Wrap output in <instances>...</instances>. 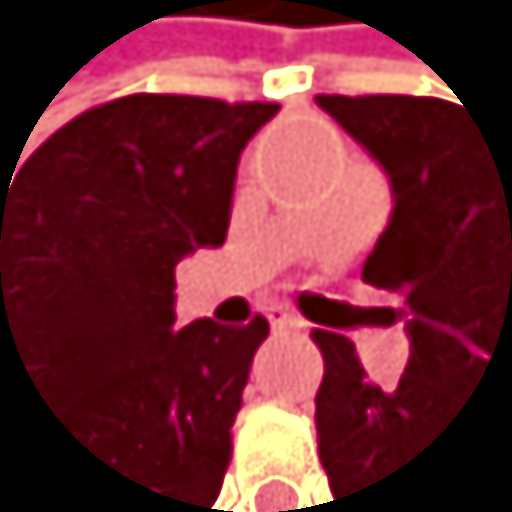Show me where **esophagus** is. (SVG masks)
<instances>
[{
  "mask_svg": "<svg viewBox=\"0 0 512 512\" xmlns=\"http://www.w3.org/2000/svg\"><path fill=\"white\" fill-rule=\"evenodd\" d=\"M269 325H273L277 333H286V329H299L303 320H299L295 312H290V308H269Z\"/></svg>",
  "mask_w": 512,
  "mask_h": 512,
  "instance_id": "obj_1",
  "label": "esophagus"
}]
</instances>
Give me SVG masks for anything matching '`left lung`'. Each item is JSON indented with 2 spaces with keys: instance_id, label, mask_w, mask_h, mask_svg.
Returning <instances> with one entry per match:
<instances>
[{
  "instance_id": "left-lung-1",
  "label": "left lung",
  "mask_w": 512,
  "mask_h": 512,
  "mask_svg": "<svg viewBox=\"0 0 512 512\" xmlns=\"http://www.w3.org/2000/svg\"><path fill=\"white\" fill-rule=\"evenodd\" d=\"M333 114L389 170L393 217L363 282L406 299L411 363L393 389L368 381L350 338L316 329L325 381L316 445L333 509L389 512L415 492L432 436L471 398H512V123H479L441 97H338Z\"/></svg>"
}]
</instances>
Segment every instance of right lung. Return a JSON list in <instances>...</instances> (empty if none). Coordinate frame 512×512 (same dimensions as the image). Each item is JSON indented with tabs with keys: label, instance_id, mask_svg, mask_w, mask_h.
<instances>
[{
	"label": "right lung",
	"instance_id": "obj_1",
	"mask_svg": "<svg viewBox=\"0 0 512 512\" xmlns=\"http://www.w3.org/2000/svg\"><path fill=\"white\" fill-rule=\"evenodd\" d=\"M273 114L131 93L0 174V372L114 479V512H209L222 492L269 320L174 329V265L226 243L239 153Z\"/></svg>",
	"mask_w": 512,
	"mask_h": 512
}]
</instances>
